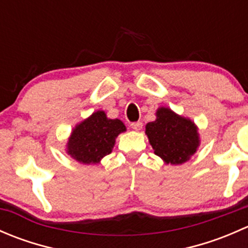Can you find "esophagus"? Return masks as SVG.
<instances>
[{"label": "esophagus", "mask_w": 248, "mask_h": 248, "mask_svg": "<svg viewBox=\"0 0 248 248\" xmlns=\"http://www.w3.org/2000/svg\"><path fill=\"white\" fill-rule=\"evenodd\" d=\"M131 127L134 129V131H140V129L142 128V124L140 121L133 122V124H131Z\"/></svg>", "instance_id": "1"}]
</instances>
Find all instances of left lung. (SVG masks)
I'll return each instance as SVG.
<instances>
[{
    "label": "left lung",
    "instance_id": "obj_1",
    "mask_svg": "<svg viewBox=\"0 0 248 248\" xmlns=\"http://www.w3.org/2000/svg\"><path fill=\"white\" fill-rule=\"evenodd\" d=\"M145 134L155 155L166 164L186 163L201 146L198 126L168 107L156 110V120L145 126Z\"/></svg>",
    "mask_w": 248,
    "mask_h": 248
}]
</instances>
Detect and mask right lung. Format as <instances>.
Instances as JSON below:
<instances>
[{
	"label": "right lung",
	"mask_w": 248,
	"mask_h": 248,
	"mask_svg": "<svg viewBox=\"0 0 248 248\" xmlns=\"http://www.w3.org/2000/svg\"><path fill=\"white\" fill-rule=\"evenodd\" d=\"M124 132L126 126L121 120L109 119L106 111L97 110L72 129L66 152L80 164H99L111 154L116 138Z\"/></svg>",
	"instance_id": "obj_1"
}]
</instances>
